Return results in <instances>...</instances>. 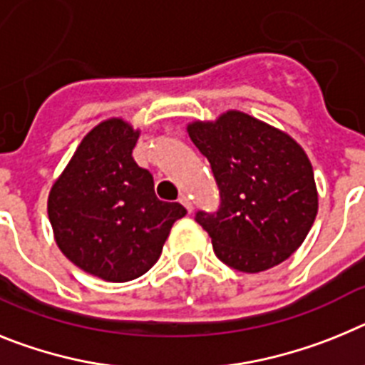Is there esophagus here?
<instances>
[{"mask_svg":"<svg viewBox=\"0 0 365 365\" xmlns=\"http://www.w3.org/2000/svg\"><path fill=\"white\" fill-rule=\"evenodd\" d=\"M180 204H182L183 207L187 209V213H192V202H191V198H189V196L183 195L182 198H180Z\"/></svg>","mask_w":365,"mask_h":365,"instance_id":"34e87169","label":"esophagus"}]
</instances>
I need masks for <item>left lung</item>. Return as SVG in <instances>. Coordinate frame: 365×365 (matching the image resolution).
Wrapping results in <instances>:
<instances>
[{
	"mask_svg": "<svg viewBox=\"0 0 365 365\" xmlns=\"http://www.w3.org/2000/svg\"><path fill=\"white\" fill-rule=\"evenodd\" d=\"M187 134L211 163L222 204L196 220L217 257L244 274L287 261L314 224L318 189L307 152L284 130L240 110L192 121Z\"/></svg>",
	"mask_w": 365,
	"mask_h": 365,
	"instance_id": "obj_1",
	"label": "left lung"
}]
</instances>
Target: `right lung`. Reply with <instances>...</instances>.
I'll use <instances>...</instances> for the list:
<instances>
[{"label": "right lung", "instance_id": "1", "mask_svg": "<svg viewBox=\"0 0 365 365\" xmlns=\"http://www.w3.org/2000/svg\"><path fill=\"white\" fill-rule=\"evenodd\" d=\"M141 130L110 117L84 135L47 196L58 250L86 274L126 283L160 259L178 202L156 198L154 180L132 158Z\"/></svg>", "mask_w": 365, "mask_h": 365}]
</instances>
